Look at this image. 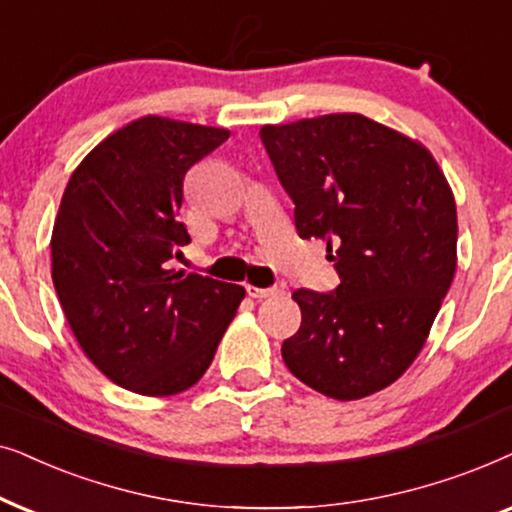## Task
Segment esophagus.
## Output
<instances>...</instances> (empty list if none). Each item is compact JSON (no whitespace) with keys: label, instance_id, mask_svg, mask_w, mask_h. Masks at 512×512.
I'll return each mask as SVG.
<instances>
[{"label":"esophagus","instance_id":"obj_1","mask_svg":"<svg viewBox=\"0 0 512 512\" xmlns=\"http://www.w3.org/2000/svg\"><path fill=\"white\" fill-rule=\"evenodd\" d=\"M245 290H248L250 297L255 299H267V297H276L281 295V288H255V285H245Z\"/></svg>","mask_w":512,"mask_h":512}]
</instances>
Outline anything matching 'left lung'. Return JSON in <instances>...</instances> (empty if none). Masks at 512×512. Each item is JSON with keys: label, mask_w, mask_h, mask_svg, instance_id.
Wrapping results in <instances>:
<instances>
[{"label": "left lung", "mask_w": 512, "mask_h": 512, "mask_svg": "<svg viewBox=\"0 0 512 512\" xmlns=\"http://www.w3.org/2000/svg\"><path fill=\"white\" fill-rule=\"evenodd\" d=\"M302 238L327 243L339 283L295 290L302 325L281 346L313 391L358 400L403 377L456 271V203L419 140L363 114L262 126Z\"/></svg>", "instance_id": "left-lung-1"}]
</instances>
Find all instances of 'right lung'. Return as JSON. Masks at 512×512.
Segmentation results:
<instances>
[{
    "instance_id": "add662e5",
    "label": "right lung",
    "mask_w": 512,
    "mask_h": 512,
    "mask_svg": "<svg viewBox=\"0 0 512 512\" xmlns=\"http://www.w3.org/2000/svg\"><path fill=\"white\" fill-rule=\"evenodd\" d=\"M227 128L135 119L84 156L51 234V276L88 360L126 391L175 395L213 363L241 285L168 269L192 238L177 220L187 170Z\"/></svg>"
}]
</instances>
